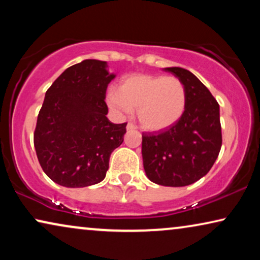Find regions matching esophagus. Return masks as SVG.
Here are the masks:
<instances>
[{
    "mask_svg": "<svg viewBox=\"0 0 260 260\" xmlns=\"http://www.w3.org/2000/svg\"><path fill=\"white\" fill-rule=\"evenodd\" d=\"M135 129H136V125H135V124H133V123H127L126 130H135Z\"/></svg>",
    "mask_w": 260,
    "mask_h": 260,
    "instance_id": "obj_1",
    "label": "esophagus"
}]
</instances>
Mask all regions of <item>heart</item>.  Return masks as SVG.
<instances>
[{
    "label": "heart",
    "instance_id": "obj_1",
    "mask_svg": "<svg viewBox=\"0 0 260 260\" xmlns=\"http://www.w3.org/2000/svg\"><path fill=\"white\" fill-rule=\"evenodd\" d=\"M108 105L120 115L137 110L141 125L161 131L179 122L186 109V90L179 78L134 74L124 78L118 92H109Z\"/></svg>",
    "mask_w": 260,
    "mask_h": 260
}]
</instances>
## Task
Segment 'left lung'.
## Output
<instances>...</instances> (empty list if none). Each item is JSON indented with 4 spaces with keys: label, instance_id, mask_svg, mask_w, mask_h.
<instances>
[{
    "label": "left lung",
    "instance_id": "left-lung-1",
    "mask_svg": "<svg viewBox=\"0 0 260 260\" xmlns=\"http://www.w3.org/2000/svg\"><path fill=\"white\" fill-rule=\"evenodd\" d=\"M186 90V109L179 122L157 134L142 135V156L148 179L183 187L204 177L214 165L222 136L218 102L193 73L167 67Z\"/></svg>",
    "mask_w": 260,
    "mask_h": 260
}]
</instances>
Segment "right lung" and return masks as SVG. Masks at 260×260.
I'll list each match as a JSON object with an SVG mask.
<instances>
[{
	"instance_id": "add662e5",
	"label": "right lung",
	"mask_w": 260,
	"mask_h": 260,
	"mask_svg": "<svg viewBox=\"0 0 260 260\" xmlns=\"http://www.w3.org/2000/svg\"><path fill=\"white\" fill-rule=\"evenodd\" d=\"M115 77L106 61L87 59L63 71L46 92L34 147L42 170L60 186L87 187L105 179L111 152L126 133V123L106 117V88Z\"/></svg>"
}]
</instances>
